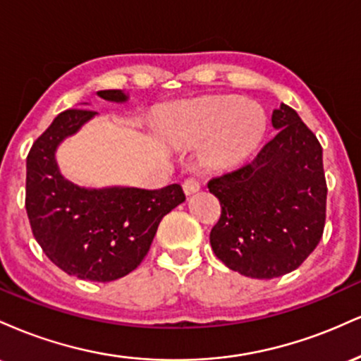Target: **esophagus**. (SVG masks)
I'll return each mask as SVG.
<instances>
[{"label":"esophagus","mask_w":361,"mask_h":361,"mask_svg":"<svg viewBox=\"0 0 361 361\" xmlns=\"http://www.w3.org/2000/svg\"><path fill=\"white\" fill-rule=\"evenodd\" d=\"M200 190V183H198L195 178H188V180L183 181V192L185 195H193Z\"/></svg>","instance_id":"34e87169"}]
</instances>
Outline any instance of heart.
<instances>
[{
  "mask_svg": "<svg viewBox=\"0 0 361 361\" xmlns=\"http://www.w3.org/2000/svg\"><path fill=\"white\" fill-rule=\"evenodd\" d=\"M263 106L241 97H212L178 105L166 114L163 130L169 142L202 151L205 166L229 169L247 159L264 137Z\"/></svg>",
  "mask_w": 361,
  "mask_h": 361,
  "instance_id": "b5f03b06",
  "label": "heart"
}]
</instances>
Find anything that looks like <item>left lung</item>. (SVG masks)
Here are the masks:
<instances>
[{
  "mask_svg": "<svg viewBox=\"0 0 361 361\" xmlns=\"http://www.w3.org/2000/svg\"><path fill=\"white\" fill-rule=\"evenodd\" d=\"M276 135L244 166L209 181L222 214L210 246L231 270L270 280L297 270L321 241L326 221L322 147L299 114L273 110Z\"/></svg>",
  "mask_w": 361,
  "mask_h": 361,
  "instance_id": "8db88e82",
  "label": "left lung"
}]
</instances>
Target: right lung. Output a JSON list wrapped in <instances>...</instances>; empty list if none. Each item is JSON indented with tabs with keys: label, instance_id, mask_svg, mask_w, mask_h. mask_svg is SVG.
I'll return each instance as SVG.
<instances>
[{
	"label": "right lung",
	"instance_id": "1",
	"mask_svg": "<svg viewBox=\"0 0 361 361\" xmlns=\"http://www.w3.org/2000/svg\"><path fill=\"white\" fill-rule=\"evenodd\" d=\"M98 97L120 105L128 102L123 90H102ZM97 115L62 111L35 140L27 156L25 207L35 241L56 267L81 280L111 281L139 267L161 219L183 204L185 193L178 183L161 190L91 188L62 175L57 149Z\"/></svg>",
	"mask_w": 361,
	"mask_h": 361
}]
</instances>
